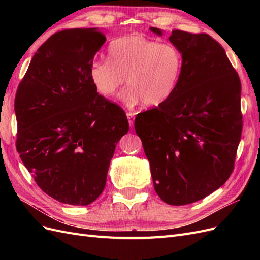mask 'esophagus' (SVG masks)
Returning a JSON list of instances; mask_svg holds the SVG:
<instances>
[{"mask_svg":"<svg viewBox=\"0 0 260 260\" xmlns=\"http://www.w3.org/2000/svg\"><path fill=\"white\" fill-rule=\"evenodd\" d=\"M127 117H128V120H129V124L130 127L132 128L133 124H135V119H136V114L132 113V112H129L127 113Z\"/></svg>","mask_w":260,"mask_h":260,"instance_id":"obj_1","label":"esophagus"}]
</instances>
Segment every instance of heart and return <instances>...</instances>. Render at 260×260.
<instances>
[{"mask_svg": "<svg viewBox=\"0 0 260 260\" xmlns=\"http://www.w3.org/2000/svg\"><path fill=\"white\" fill-rule=\"evenodd\" d=\"M182 72L183 55L177 45L130 35L109 43L107 60L91 61L89 77L105 98L113 96L125 78L128 86L120 94L125 105L142 102L146 107H157L174 95Z\"/></svg>", "mask_w": 260, "mask_h": 260, "instance_id": "obj_1", "label": "heart"}]
</instances>
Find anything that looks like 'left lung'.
<instances>
[{"instance_id":"left-lung-1","label":"left lung","mask_w":260,"mask_h":260,"mask_svg":"<svg viewBox=\"0 0 260 260\" xmlns=\"http://www.w3.org/2000/svg\"><path fill=\"white\" fill-rule=\"evenodd\" d=\"M169 40L183 55L182 77L167 102L137 115L135 129L156 193L180 206L206 198L231 176L243 128L242 88L224 49L209 35L177 29Z\"/></svg>"}]
</instances>
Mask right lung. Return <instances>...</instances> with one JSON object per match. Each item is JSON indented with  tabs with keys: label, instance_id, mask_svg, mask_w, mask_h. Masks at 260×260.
I'll return each instance as SVG.
<instances>
[{
	"label": "right lung",
	"instance_id": "right-lung-1",
	"mask_svg": "<svg viewBox=\"0 0 260 260\" xmlns=\"http://www.w3.org/2000/svg\"><path fill=\"white\" fill-rule=\"evenodd\" d=\"M106 37L64 29L34 55L15 96L16 148L38 186L60 203L85 206L103 192L116 144L129 131L123 109L89 77Z\"/></svg>",
	"mask_w": 260,
	"mask_h": 260
}]
</instances>
